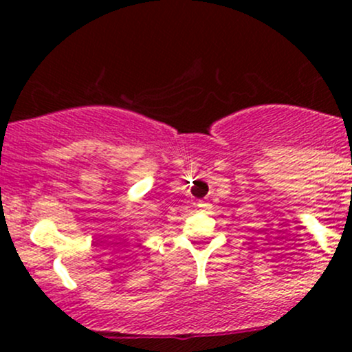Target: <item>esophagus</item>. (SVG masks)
<instances>
[{"instance_id":"1","label":"esophagus","mask_w":352,"mask_h":352,"mask_svg":"<svg viewBox=\"0 0 352 352\" xmlns=\"http://www.w3.org/2000/svg\"><path fill=\"white\" fill-rule=\"evenodd\" d=\"M197 207H199L200 212H208V210L212 208V205H210L208 201H204V200H201V201H199V205H197Z\"/></svg>"}]
</instances>
